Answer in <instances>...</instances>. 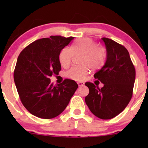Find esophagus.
Wrapping results in <instances>:
<instances>
[{
	"instance_id": "1",
	"label": "esophagus",
	"mask_w": 148,
	"mask_h": 148,
	"mask_svg": "<svg viewBox=\"0 0 148 148\" xmlns=\"http://www.w3.org/2000/svg\"><path fill=\"white\" fill-rule=\"evenodd\" d=\"M77 84H78V85H79V86H80V87H81V86H84L85 84L84 82H78Z\"/></svg>"
}]
</instances>
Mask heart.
Segmentation results:
<instances>
[{
    "instance_id": "heart-1",
    "label": "heart",
    "mask_w": 148,
    "mask_h": 148,
    "mask_svg": "<svg viewBox=\"0 0 148 148\" xmlns=\"http://www.w3.org/2000/svg\"><path fill=\"white\" fill-rule=\"evenodd\" d=\"M81 66L71 67L65 73L69 79L81 81L85 79L89 72V68L92 70L101 69L104 64L106 52L102 47L97 46L96 43L90 38H81L76 40L70 48L64 47L59 53L58 60L61 66L68 67L72 63L74 56H81Z\"/></svg>"
}]
</instances>
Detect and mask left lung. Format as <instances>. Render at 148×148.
I'll use <instances>...</instances> for the list:
<instances>
[{"label":"left lung","instance_id":"obj_1","mask_svg":"<svg viewBox=\"0 0 148 148\" xmlns=\"http://www.w3.org/2000/svg\"><path fill=\"white\" fill-rule=\"evenodd\" d=\"M106 49V61L95 74L103 86L99 88L86 82L89 94L86 104L95 116L102 120L115 118L126 108L133 94L136 70L127 49L111 39L102 37Z\"/></svg>","mask_w":148,"mask_h":148}]
</instances>
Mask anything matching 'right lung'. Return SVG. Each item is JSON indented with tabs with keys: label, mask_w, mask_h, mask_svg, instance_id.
<instances>
[{
	"label": "right lung",
	"mask_w": 148,
	"mask_h": 148,
	"mask_svg": "<svg viewBox=\"0 0 148 148\" xmlns=\"http://www.w3.org/2000/svg\"><path fill=\"white\" fill-rule=\"evenodd\" d=\"M74 37L51 36L32 42L18 56L14 80L21 103L31 114L43 119L65 109L78 84L71 79L53 86L49 77L61 70L58 56Z\"/></svg>",
	"instance_id": "1"
}]
</instances>
